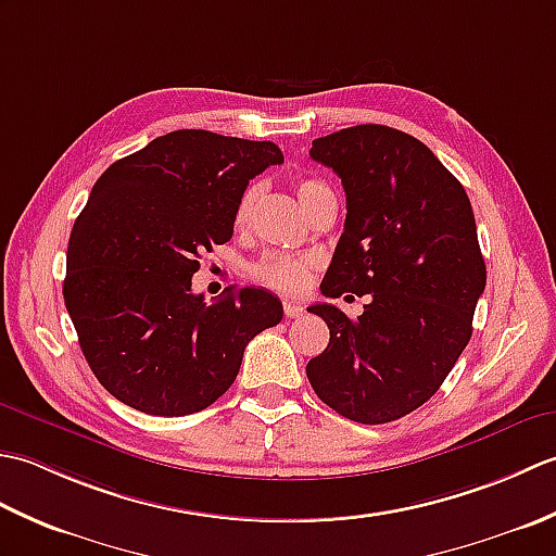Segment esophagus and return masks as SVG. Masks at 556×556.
<instances>
[{
	"label": "esophagus",
	"mask_w": 556,
	"mask_h": 556,
	"mask_svg": "<svg viewBox=\"0 0 556 556\" xmlns=\"http://www.w3.org/2000/svg\"><path fill=\"white\" fill-rule=\"evenodd\" d=\"M285 315L287 317H301L303 315V305L296 301H287L285 303Z\"/></svg>",
	"instance_id": "esophagus-1"
}]
</instances>
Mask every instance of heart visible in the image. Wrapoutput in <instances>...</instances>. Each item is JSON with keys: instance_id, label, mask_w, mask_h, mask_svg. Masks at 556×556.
Instances as JSON below:
<instances>
[{"instance_id": "obj_1", "label": "heart", "mask_w": 556, "mask_h": 556, "mask_svg": "<svg viewBox=\"0 0 556 556\" xmlns=\"http://www.w3.org/2000/svg\"><path fill=\"white\" fill-rule=\"evenodd\" d=\"M299 198L305 210H311L317 198L327 193L329 188L317 181V179H301L296 184ZM257 195H260V186L253 184L248 186L239 205H236V224H248L253 217L255 205H257ZM311 269H313V260L303 257V255H289V253H267L257 260V263L251 265V277L267 289H275L281 293H296L305 289L311 279Z\"/></svg>"}]
</instances>
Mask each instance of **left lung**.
I'll list each match as a JSON object with an SVG mask.
<instances>
[{
    "mask_svg": "<svg viewBox=\"0 0 556 556\" xmlns=\"http://www.w3.org/2000/svg\"><path fill=\"white\" fill-rule=\"evenodd\" d=\"M311 157L346 191L344 233L320 289L329 299L368 293L370 303L358 320L311 305L329 344L305 375L349 420L404 418L442 387L473 334L488 281L473 207L432 150L396 128H341L315 138Z\"/></svg>",
    "mask_w": 556,
    "mask_h": 556,
    "instance_id": "obj_1",
    "label": "left lung"
}]
</instances>
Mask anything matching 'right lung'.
<instances>
[{
	"instance_id": "1",
	"label": "right lung",
	"mask_w": 556,
	"mask_h": 556,
	"mask_svg": "<svg viewBox=\"0 0 556 556\" xmlns=\"http://www.w3.org/2000/svg\"><path fill=\"white\" fill-rule=\"evenodd\" d=\"M269 140L181 128L104 172L68 236L64 303L100 384L150 416L198 413L227 392L255 334L285 308L265 289L191 291L200 255L231 239Z\"/></svg>"
}]
</instances>
